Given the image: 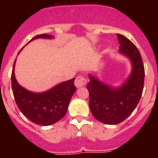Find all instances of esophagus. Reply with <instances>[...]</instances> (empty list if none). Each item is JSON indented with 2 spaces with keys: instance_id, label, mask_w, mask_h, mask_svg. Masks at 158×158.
Returning <instances> with one entry per match:
<instances>
[{
  "instance_id": "esophagus-1",
  "label": "esophagus",
  "mask_w": 158,
  "mask_h": 158,
  "mask_svg": "<svg viewBox=\"0 0 158 158\" xmlns=\"http://www.w3.org/2000/svg\"><path fill=\"white\" fill-rule=\"evenodd\" d=\"M86 84V80L85 78L82 76H78L75 80L74 85L77 88H81L85 86V85Z\"/></svg>"
}]
</instances>
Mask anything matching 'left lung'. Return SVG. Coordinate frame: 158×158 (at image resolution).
I'll use <instances>...</instances> for the list:
<instances>
[{"label": "left lung", "instance_id": "left-lung-1", "mask_svg": "<svg viewBox=\"0 0 158 158\" xmlns=\"http://www.w3.org/2000/svg\"><path fill=\"white\" fill-rule=\"evenodd\" d=\"M120 44L118 53L131 63V72L118 87L109 85L89 74L87 89L89 107L96 119L103 123L115 125L125 120L139 103L144 86L145 69L140 52L127 38L117 34Z\"/></svg>", "mask_w": 158, "mask_h": 158}]
</instances>
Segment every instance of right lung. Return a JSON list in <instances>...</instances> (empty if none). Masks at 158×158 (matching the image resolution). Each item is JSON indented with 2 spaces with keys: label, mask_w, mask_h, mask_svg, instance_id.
<instances>
[{
  "label": "right lung",
  "mask_w": 158,
  "mask_h": 158,
  "mask_svg": "<svg viewBox=\"0 0 158 158\" xmlns=\"http://www.w3.org/2000/svg\"><path fill=\"white\" fill-rule=\"evenodd\" d=\"M36 39L51 40L54 36L38 35L30 42ZM16 61V59L14 62L11 77L12 89L16 104L23 115L40 126H50L62 119L66 114L71 97L77 90L74 86L75 78L61 82L47 91L34 93L19 85L16 81L14 72Z\"/></svg>",
  "instance_id": "add662e5"
}]
</instances>
